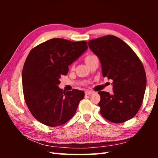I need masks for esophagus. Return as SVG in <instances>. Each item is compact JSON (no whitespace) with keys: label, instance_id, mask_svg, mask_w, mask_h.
Wrapping results in <instances>:
<instances>
[{"label":"esophagus","instance_id":"obj_1","mask_svg":"<svg viewBox=\"0 0 158 158\" xmlns=\"http://www.w3.org/2000/svg\"><path fill=\"white\" fill-rule=\"evenodd\" d=\"M93 91H91V90H86V91L85 92V95H91V94H93Z\"/></svg>","mask_w":158,"mask_h":158}]
</instances>
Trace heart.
Listing matches in <instances>:
<instances>
[{"label": "heart", "instance_id": "b5f03b06", "mask_svg": "<svg viewBox=\"0 0 158 158\" xmlns=\"http://www.w3.org/2000/svg\"><path fill=\"white\" fill-rule=\"evenodd\" d=\"M94 56H94V55H88V56H85V62L86 63V64H87Z\"/></svg>", "mask_w": 158, "mask_h": 158}]
</instances>
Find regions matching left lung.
<instances>
[{"label": "left lung", "instance_id": "1", "mask_svg": "<svg viewBox=\"0 0 158 158\" xmlns=\"http://www.w3.org/2000/svg\"><path fill=\"white\" fill-rule=\"evenodd\" d=\"M88 44L100 60L103 77L113 80L111 95L98 92L101 115L114 123L132 118L141 107L146 86L139 58L129 45L111 35L90 40Z\"/></svg>", "mask_w": 158, "mask_h": 158}]
</instances>
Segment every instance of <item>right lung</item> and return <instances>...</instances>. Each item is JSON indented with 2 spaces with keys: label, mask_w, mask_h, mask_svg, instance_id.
<instances>
[{
  "label": "right lung",
  "mask_w": 158,
  "mask_h": 158,
  "mask_svg": "<svg viewBox=\"0 0 158 158\" xmlns=\"http://www.w3.org/2000/svg\"><path fill=\"white\" fill-rule=\"evenodd\" d=\"M88 48L84 40L73 42L53 38L35 47L23 65L22 85L24 100L33 116L49 127H58L75 114L84 92L77 89L64 92L60 79L68 66Z\"/></svg>",
  "instance_id": "right-lung-1"
}]
</instances>
